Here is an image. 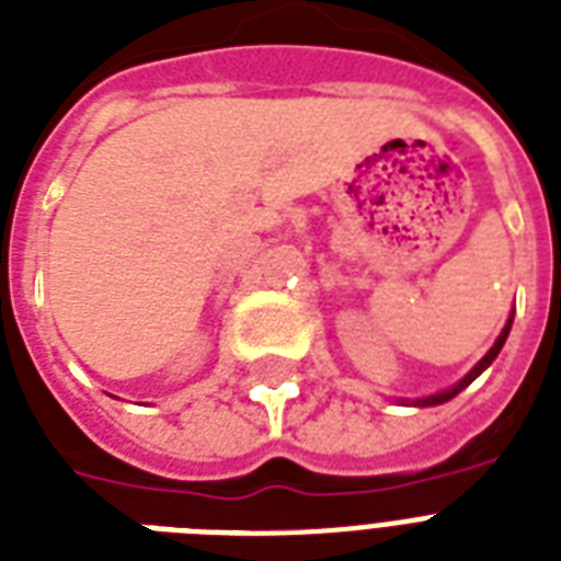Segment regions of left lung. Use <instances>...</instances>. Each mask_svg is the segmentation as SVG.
Returning <instances> with one entry per match:
<instances>
[{"mask_svg": "<svg viewBox=\"0 0 561 561\" xmlns=\"http://www.w3.org/2000/svg\"><path fill=\"white\" fill-rule=\"evenodd\" d=\"M510 329H513V314H510V320H506L504 332L497 334L495 346H492V350H489L486 355H483V358L478 360V364H474V369H471V373L466 375L462 381H457V383H454V387H448V390L436 392V396H427V399H416V401H413V404H416V408H431V404H443V401L454 399V396H457V392H460V390H466V387H469V383L474 381V378H478V375L483 373V369H486L489 364H492V360L497 358V352H501V346H504V343H506V334H510Z\"/></svg>", "mask_w": 561, "mask_h": 561, "instance_id": "obj_1", "label": "left lung"}]
</instances>
